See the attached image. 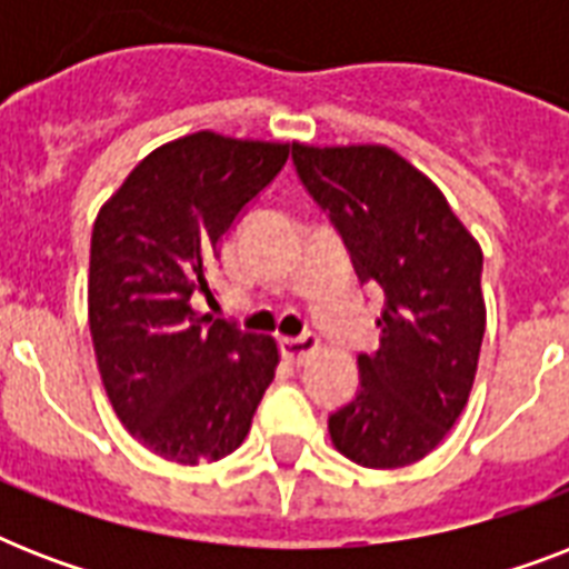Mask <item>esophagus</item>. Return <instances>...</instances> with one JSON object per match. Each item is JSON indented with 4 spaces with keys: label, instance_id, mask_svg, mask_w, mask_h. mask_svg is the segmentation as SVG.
I'll return each mask as SVG.
<instances>
[{
    "label": "esophagus",
    "instance_id": "esophagus-1",
    "mask_svg": "<svg viewBox=\"0 0 569 569\" xmlns=\"http://www.w3.org/2000/svg\"><path fill=\"white\" fill-rule=\"evenodd\" d=\"M321 348V339L312 337V333H303V337H286L280 342V351H283V360L286 363H295L301 366L307 363L316 351Z\"/></svg>",
    "mask_w": 569,
    "mask_h": 569
}]
</instances>
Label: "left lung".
Listing matches in <instances>:
<instances>
[{"label": "left lung", "instance_id": "1", "mask_svg": "<svg viewBox=\"0 0 569 569\" xmlns=\"http://www.w3.org/2000/svg\"><path fill=\"white\" fill-rule=\"evenodd\" d=\"M292 159L360 280L387 295L380 346L357 357L360 392L330 416V440L360 467L416 463L472 392L487 321L481 244L442 191L389 147L295 144Z\"/></svg>", "mask_w": 569, "mask_h": 569}]
</instances>
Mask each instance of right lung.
Returning a JSON list of instances; mask_svg holds the SVG:
<instances>
[{"mask_svg": "<svg viewBox=\"0 0 569 569\" xmlns=\"http://www.w3.org/2000/svg\"><path fill=\"white\" fill-rule=\"evenodd\" d=\"M289 147L200 129L144 156L97 212L93 355L118 419L159 458L194 467L239 449L274 380L277 339L200 316L191 295L209 292L223 232Z\"/></svg>", "mask_w": 569, "mask_h": 569, "instance_id": "obj_1", "label": "right lung"}]
</instances>
